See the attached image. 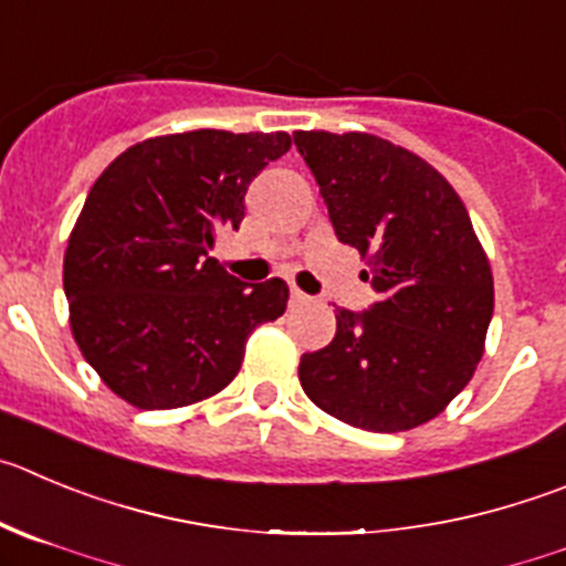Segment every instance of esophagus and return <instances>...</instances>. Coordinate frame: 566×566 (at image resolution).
<instances>
[{
    "label": "esophagus",
    "instance_id": "1",
    "mask_svg": "<svg viewBox=\"0 0 566 566\" xmlns=\"http://www.w3.org/2000/svg\"><path fill=\"white\" fill-rule=\"evenodd\" d=\"M290 298L295 301V304H304V301H310L307 293H301L298 287H290Z\"/></svg>",
    "mask_w": 566,
    "mask_h": 566
}]
</instances>
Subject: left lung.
<instances>
[{"mask_svg":"<svg viewBox=\"0 0 566 566\" xmlns=\"http://www.w3.org/2000/svg\"><path fill=\"white\" fill-rule=\"evenodd\" d=\"M337 240L357 248L379 301L335 310L329 346L298 379L324 413L371 432L436 419L467 388L485 348L494 279L452 184L416 153L374 134L295 130Z\"/></svg>","mask_w":566,"mask_h":566,"instance_id":"1","label":"left lung"}]
</instances>
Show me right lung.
<instances>
[{
	"mask_svg": "<svg viewBox=\"0 0 566 566\" xmlns=\"http://www.w3.org/2000/svg\"><path fill=\"white\" fill-rule=\"evenodd\" d=\"M290 136L187 130L153 136L94 181L69 234L63 290L88 366L139 410L203 402L237 377L259 324L287 307V284H242L209 256L240 229L248 184Z\"/></svg>",
	"mask_w": 566,
	"mask_h": 566,
	"instance_id": "add662e5",
	"label": "right lung"
}]
</instances>
